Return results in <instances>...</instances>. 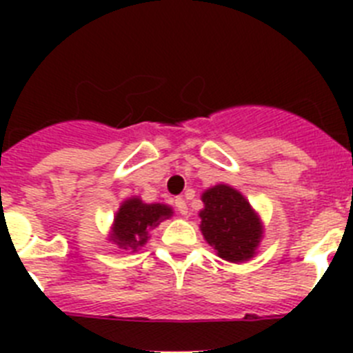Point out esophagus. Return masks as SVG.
I'll use <instances>...</instances> for the list:
<instances>
[{
  "mask_svg": "<svg viewBox=\"0 0 353 353\" xmlns=\"http://www.w3.org/2000/svg\"><path fill=\"white\" fill-rule=\"evenodd\" d=\"M174 207L179 208V212L182 215L189 214V208H187V203H185V199H183V198H176V199H174Z\"/></svg>",
  "mask_w": 353,
  "mask_h": 353,
  "instance_id": "esophagus-1",
  "label": "esophagus"
}]
</instances>
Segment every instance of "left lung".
Segmentation results:
<instances>
[{
  "label": "left lung",
  "mask_w": 353,
  "mask_h": 353,
  "mask_svg": "<svg viewBox=\"0 0 353 353\" xmlns=\"http://www.w3.org/2000/svg\"><path fill=\"white\" fill-rule=\"evenodd\" d=\"M199 230L217 256L230 263L254 258L263 239V223L245 196L228 183L208 187L201 194Z\"/></svg>",
  "instance_id": "left-lung-1"
}]
</instances>
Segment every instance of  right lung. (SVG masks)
<instances>
[{
  "mask_svg": "<svg viewBox=\"0 0 353 353\" xmlns=\"http://www.w3.org/2000/svg\"><path fill=\"white\" fill-rule=\"evenodd\" d=\"M173 215V208L164 203H145L139 196L121 201L114 214L108 240L118 249L136 252L150 240V230L157 228Z\"/></svg>",
  "mask_w": 353,
  "mask_h": 353,
  "instance_id": "obj_1",
  "label": "right lung"
}]
</instances>
